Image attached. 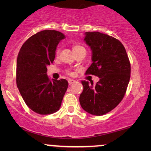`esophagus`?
I'll return each mask as SVG.
<instances>
[{
    "label": "esophagus",
    "mask_w": 151,
    "mask_h": 151,
    "mask_svg": "<svg viewBox=\"0 0 151 151\" xmlns=\"http://www.w3.org/2000/svg\"><path fill=\"white\" fill-rule=\"evenodd\" d=\"M68 82H69V85H71V84H73V83H75L76 82V80H69V81H68Z\"/></svg>",
    "instance_id": "1"
}]
</instances>
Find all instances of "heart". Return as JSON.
<instances>
[{
  "mask_svg": "<svg viewBox=\"0 0 151 151\" xmlns=\"http://www.w3.org/2000/svg\"><path fill=\"white\" fill-rule=\"evenodd\" d=\"M72 49H73V52L75 53V54H76V53H78L80 51L85 50V49H84L83 47H82L81 45H73V47H72ZM55 53H56V56L57 57L58 56L59 53H60L59 49H57ZM67 73L68 74V75H70V76H73L74 74L73 72L71 71V70H68V71H67Z\"/></svg>",
  "mask_w": 151,
  "mask_h": 151,
  "instance_id": "1",
  "label": "heart"
}]
</instances>
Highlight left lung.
Listing matches in <instances>:
<instances>
[{"label":"left lung","mask_w":151,"mask_h":151,"mask_svg":"<svg viewBox=\"0 0 151 151\" xmlns=\"http://www.w3.org/2000/svg\"><path fill=\"white\" fill-rule=\"evenodd\" d=\"M84 40L92 51V64L86 75L100 80L96 84L82 80L80 96L82 108L90 114L102 115L122 100L131 77V64L120 41L99 32H86Z\"/></svg>","instance_id":"8db88e82"}]
</instances>
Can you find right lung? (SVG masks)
Listing matches in <instances>:
<instances>
[{
	"mask_svg": "<svg viewBox=\"0 0 151 151\" xmlns=\"http://www.w3.org/2000/svg\"><path fill=\"white\" fill-rule=\"evenodd\" d=\"M65 38L58 31H41L28 38L18 53L16 84L25 104L38 114L58 111L67 91V80L51 81L47 75V67L54 60L57 45Z\"/></svg>",
	"mask_w": 151,
	"mask_h": 151,
	"instance_id": "right-lung-1",
	"label": "right lung"
}]
</instances>
